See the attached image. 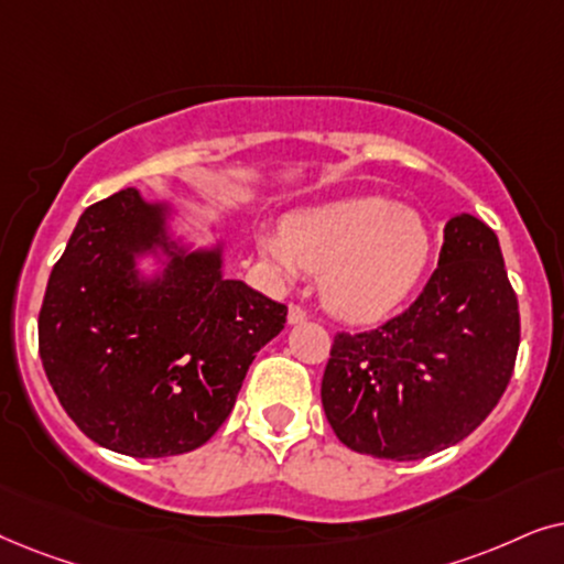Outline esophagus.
Listing matches in <instances>:
<instances>
[{
  "mask_svg": "<svg viewBox=\"0 0 564 564\" xmlns=\"http://www.w3.org/2000/svg\"><path fill=\"white\" fill-rule=\"evenodd\" d=\"M304 319H306V310H304V306L291 304V306H289V325H299V322H304Z\"/></svg>",
  "mask_w": 564,
  "mask_h": 564,
  "instance_id": "1",
  "label": "esophagus"
}]
</instances>
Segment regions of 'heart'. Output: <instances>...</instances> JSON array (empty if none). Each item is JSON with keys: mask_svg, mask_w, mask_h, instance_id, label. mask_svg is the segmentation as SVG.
Segmentation results:
<instances>
[{"mask_svg": "<svg viewBox=\"0 0 564 564\" xmlns=\"http://www.w3.org/2000/svg\"><path fill=\"white\" fill-rule=\"evenodd\" d=\"M258 250L289 278L304 268L322 273V302L335 317L377 322L423 281L433 237L415 208L356 193L299 208L283 229L258 231Z\"/></svg>", "mask_w": 564, "mask_h": 564, "instance_id": "heart-1", "label": "heart"}]
</instances>
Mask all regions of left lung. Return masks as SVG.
Instances as JSON below:
<instances>
[{
  "instance_id": "8db88e82",
  "label": "left lung",
  "mask_w": 564,
  "mask_h": 564,
  "mask_svg": "<svg viewBox=\"0 0 564 564\" xmlns=\"http://www.w3.org/2000/svg\"><path fill=\"white\" fill-rule=\"evenodd\" d=\"M518 343V299L498 237L475 216H454L415 302L381 327L335 335L322 408L352 452L425 459L490 415L513 377Z\"/></svg>"
}]
</instances>
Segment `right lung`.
<instances>
[{"label":"right lung","instance_id":"obj_1","mask_svg":"<svg viewBox=\"0 0 564 564\" xmlns=\"http://www.w3.org/2000/svg\"><path fill=\"white\" fill-rule=\"evenodd\" d=\"M171 254L162 276L138 278L139 253ZM286 304L221 275V247L177 250L167 206L112 193L79 216L51 270L37 350L82 433L110 452L162 459L204 446L229 417Z\"/></svg>","mask_w":564,"mask_h":564}]
</instances>
